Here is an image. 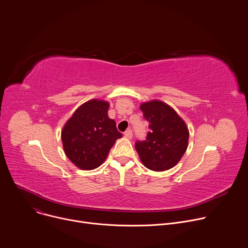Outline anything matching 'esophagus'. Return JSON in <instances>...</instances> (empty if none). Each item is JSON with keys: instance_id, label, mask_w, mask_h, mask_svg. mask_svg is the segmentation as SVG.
Listing matches in <instances>:
<instances>
[{"instance_id": "1", "label": "esophagus", "mask_w": 248, "mask_h": 248, "mask_svg": "<svg viewBox=\"0 0 248 248\" xmlns=\"http://www.w3.org/2000/svg\"><path fill=\"white\" fill-rule=\"evenodd\" d=\"M124 137L126 138V139H131L132 138V131H131V129H126L125 131H124Z\"/></svg>"}]
</instances>
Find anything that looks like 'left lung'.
I'll return each mask as SVG.
<instances>
[{"label": "left lung", "mask_w": 248, "mask_h": 248, "mask_svg": "<svg viewBox=\"0 0 248 248\" xmlns=\"http://www.w3.org/2000/svg\"><path fill=\"white\" fill-rule=\"evenodd\" d=\"M149 123L145 140L136 142L143 165L153 171L174 167L187 150L189 130L185 122L167 104L153 100L140 105Z\"/></svg>", "instance_id": "obj_1"}]
</instances>
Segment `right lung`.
<instances>
[{"mask_svg":"<svg viewBox=\"0 0 248 248\" xmlns=\"http://www.w3.org/2000/svg\"><path fill=\"white\" fill-rule=\"evenodd\" d=\"M108 103L90 100L67 121L61 140L66 156L77 167L93 170L107 158L109 149L123 134L108 116Z\"/></svg>","mask_w":248,"mask_h":248,"instance_id":"obj_1","label":"right lung"}]
</instances>
